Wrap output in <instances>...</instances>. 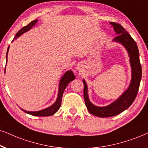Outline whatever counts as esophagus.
Wrapping results in <instances>:
<instances>
[{
  "label": "esophagus",
  "mask_w": 148,
  "mask_h": 148,
  "mask_svg": "<svg viewBox=\"0 0 148 148\" xmlns=\"http://www.w3.org/2000/svg\"><path fill=\"white\" fill-rule=\"evenodd\" d=\"M82 68H82V65H80V64H78L76 66V70H78V71H80L82 70Z\"/></svg>",
  "instance_id": "obj_1"
}]
</instances>
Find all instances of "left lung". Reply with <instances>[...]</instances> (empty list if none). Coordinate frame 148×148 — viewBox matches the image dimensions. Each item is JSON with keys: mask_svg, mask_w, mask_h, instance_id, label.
I'll use <instances>...</instances> for the list:
<instances>
[{"mask_svg": "<svg viewBox=\"0 0 148 148\" xmlns=\"http://www.w3.org/2000/svg\"><path fill=\"white\" fill-rule=\"evenodd\" d=\"M110 24L113 27L114 31L117 35L113 39V42L121 44L128 52L131 66L132 77L130 85L126 91L117 100L106 106H98L91 103L88 96L87 85L85 80H83L84 99L87 110L91 114L100 117L115 116L128 108L134 102L137 94L142 75L141 65L139 61V52L136 42L120 24L111 22Z\"/></svg>", "mask_w": 148, "mask_h": 148, "instance_id": "left-lung-1", "label": "left lung"}]
</instances>
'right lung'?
<instances>
[{
  "instance_id": "1",
  "label": "right lung",
  "mask_w": 148,
  "mask_h": 148,
  "mask_svg": "<svg viewBox=\"0 0 148 148\" xmlns=\"http://www.w3.org/2000/svg\"><path fill=\"white\" fill-rule=\"evenodd\" d=\"M37 22H38V20L36 19L30 22L28 25L25 26V27H24L23 28H22V29L16 33L14 40H16L18 37H19L20 35L23 34V33L27 32L28 31H29V30L31 29L33 26H35V24H36ZM14 40H12V42H14ZM9 49V46L8 47V48H7V51L6 54L7 62V55H8ZM75 78L76 76H74V73H73L72 70L67 71V72L63 74V76L61 78L60 81H59V91H58L57 100H56L55 103L52 104V105L49 106V107L46 108H44V109H42L41 110V111H27L21 108L22 111H23L24 113H26L30 114V115H32L34 116H40V117H43V116H44V117H47V116H50V115H54V114L56 113L58 111V110L59 109V108H60V106L61 105V100H62L63 93L64 92L65 88H66L68 84L70 83L72 80L75 79Z\"/></svg>"
}]
</instances>
